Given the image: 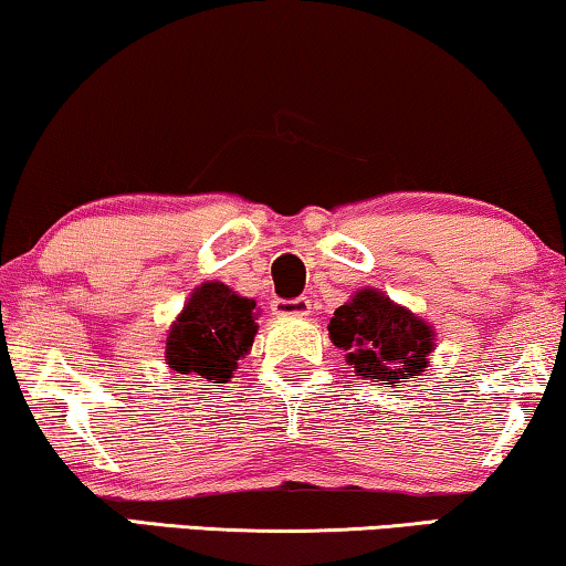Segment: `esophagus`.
<instances>
[{"label": "esophagus", "instance_id": "obj_1", "mask_svg": "<svg viewBox=\"0 0 566 566\" xmlns=\"http://www.w3.org/2000/svg\"><path fill=\"white\" fill-rule=\"evenodd\" d=\"M273 311L277 316H308L311 301L308 298H275Z\"/></svg>", "mask_w": 566, "mask_h": 566}]
</instances>
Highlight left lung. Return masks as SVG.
Instances as JSON below:
<instances>
[{
  "label": "left lung",
  "instance_id": "obj_1",
  "mask_svg": "<svg viewBox=\"0 0 566 566\" xmlns=\"http://www.w3.org/2000/svg\"><path fill=\"white\" fill-rule=\"evenodd\" d=\"M329 337L347 352L355 373L385 388L419 378L437 347V332L423 318L375 289L357 291L334 311Z\"/></svg>",
  "mask_w": 566,
  "mask_h": 566
}]
</instances>
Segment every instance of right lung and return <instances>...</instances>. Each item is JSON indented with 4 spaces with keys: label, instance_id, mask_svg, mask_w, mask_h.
<instances>
[{
    "label": "right lung",
    "instance_id": "right-lung-1",
    "mask_svg": "<svg viewBox=\"0 0 566 566\" xmlns=\"http://www.w3.org/2000/svg\"><path fill=\"white\" fill-rule=\"evenodd\" d=\"M255 301L219 281L201 283L170 326L166 339L168 367L178 375L227 382L255 342Z\"/></svg>",
    "mask_w": 566,
    "mask_h": 566
}]
</instances>
